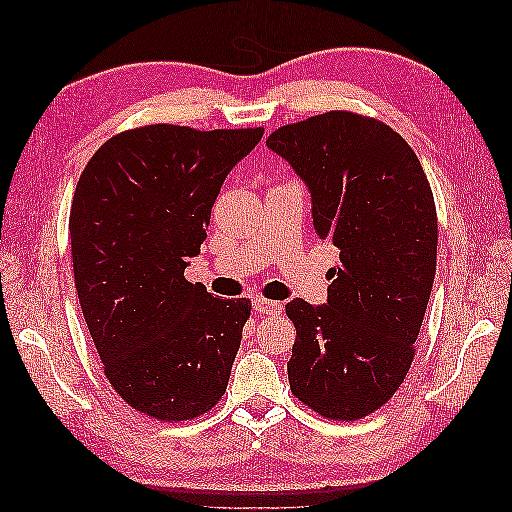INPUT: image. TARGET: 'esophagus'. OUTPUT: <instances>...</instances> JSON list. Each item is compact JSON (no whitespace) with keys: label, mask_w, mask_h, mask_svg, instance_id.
<instances>
[{"label":"esophagus","mask_w":512,"mask_h":512,"mask_svg":"<svg viewBox=\"0 0 512 512\" xmlns=\"http://www.w3.org/2000/svg\"><path fill=\"white\" fill-rule=\"evenodd\" d=\"M252 305H254V309H256L258 314L277 316V314L282 312V305H280V303H277V301H269V299H265V297H254Z\"/></svg>","instance_id":"1"}]
</instances>
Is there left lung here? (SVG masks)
I'll return each instance as SVG.
<instances>
[{
    "label": "left lung",
    "instance_id": "obj_1",
    "mask_svg": "<svg viewBox=\"0 0 512 512\" xmlns=\"http://www.w3.org/2000/svg\"><path fill=\"white\" fill-rule=\"evenodd\" d=\"M312 194L316 235L339 247L327 303L292 299L290 391L333 421L384 406L414 359L436 277L438 215L412 147L382 121L329 111L267 138Z\"/></svg>",
    "mask_w": 512,
    "mask_h": 512
}]
</instances>
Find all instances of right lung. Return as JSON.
Listing matches in <instances>:
<instances>
[{"label": "right lung", "mask_w": 512, "mask_h": 512, "mask_svg": "<svg viewBox=\"0 0 512 512\" xmlns=\"http://www.w3.org/2000/svg\"><path fill=\"white\" fill-rule=\"evenodd\" d=\"M265 134L156 123L94 153L70 209L74 286L104 376L134 410L190 421L226 393L250 299L183 277L228 173Z\"/></svg>", "instance_id": "right-lung-1"}]
</instances>
